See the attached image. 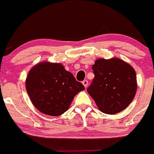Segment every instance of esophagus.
Returning <instances> with one entry per match:
<instances>
[{
    "instance_id": "1",
    "label": "esophagus",
    "mask_w": 154,
    "mask_h": 154,
    "mask_svg": "<svg viewBox=\"0 0 154 154\" xmlns=\"http://www.w3.org/2000/svg\"><path fill=\"white\" fill-rule=\"evenodd\" d=\"M82 84H83V85L85 87V88H87L88 85V81L85 79V80H84L83 82H82Z\"/></svg>"
}]
</instances>
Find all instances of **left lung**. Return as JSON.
Segmentation results:
<instances>
[{"label": "left lung", "mask_w": 154, "mask_h": 154, "mask_svg": "<svg viewBox=\"0 0 154 154\" xmlns=\"http://www.w3.org/2000/svg\"><path fill=\"white\" fill-rule=\"evenodd\" d=\"M92 69L94 78L87 91L100 110L114 115L125 109L137 90L133 68L121 59L112 58L98 59Z\"/></svg>", "instance_id": "1"}]
</instances>
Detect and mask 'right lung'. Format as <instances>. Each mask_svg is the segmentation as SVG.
I'll return each instance as SVG.
<instances>
[{"label": "right lung", "instance_id": "obj_1", "mask_svg": "<svg viewBox=\"0 0 154 154\" xmlns=\"http://www.w3.org/2000/svg\"><path fill=\"white\" fill-rule=\"evenodd\" d=\"M26 89L39 112L58 116L67 111L74 97L85 87L60 63L42 62L30 70Z\"/></svg>", "mask_w": 154, "mask_h": 154}]
</instances>
